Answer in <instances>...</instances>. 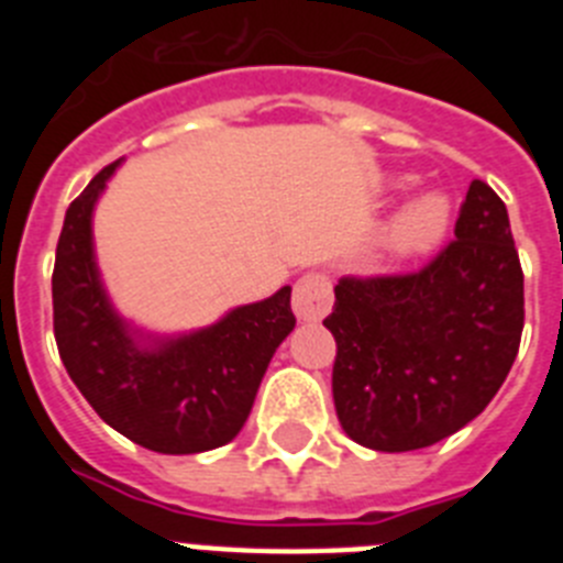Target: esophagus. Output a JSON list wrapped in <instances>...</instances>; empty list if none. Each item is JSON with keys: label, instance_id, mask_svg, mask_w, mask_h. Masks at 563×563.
I'll return each instance as SVG.
<instances>
[{"label": "esophagus", "instance_id": "obj_1", "mask_svg": "<svg viewBox=\"0 0 563 563\" xmlns=\"http://www.w3.org/2000/svg\"><path fill=\"white\" fill-rule=\"evenodd\" d=\"M332 307V282L324 273H307L292 290V312L298 321H318Z\"/></svg>", "mask_w": 563, "mask_h": 563}]
</instances>
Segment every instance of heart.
Instances as JSON below:
<instances>
[{
    "label": "heart",
    "instance_id": "1",
    "mask_svg": "<svg viewBox=\"0 0 563 563\" xmlns=\"http://www.w3.org/2000/svg\"><path fill=\"white\" fill-rule=\"evenodd\" d=\"M406 186V183H400ZM451 202L442 194H420L409 200L383 228L380 245L391 258H415L434 251L449 233Z\"/></svg>",
    "mask_w": 563,
    "mask_h": 563
}]
</instances>
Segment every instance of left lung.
<instances>
[{
  "instance_id": "obj_1",
  "label": "left lung",
  "mask_w": 563,
  "mask_h": 563,
  "mask_svg": "<svg viewBox=\"0 0 563 563\" xmlns=\"http://www.w3.org/2000/svg\"><path fill=\"white\" fill-rule=\"evenodd\" d=\"M454 242L406 276L341 278L332 397L346 437L372 451L429 449L494 400L519 352L525 276L505 202L474 180Z\"/></svg>"
}]
</instances>
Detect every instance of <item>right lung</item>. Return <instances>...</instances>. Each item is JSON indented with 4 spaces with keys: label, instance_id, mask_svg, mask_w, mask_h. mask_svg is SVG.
Returning a JSON list of instances; mask_svg holds the SVG:
<instances>
[{
    "label": "right lung",
    "instance_id": "right-lung-1",
    "mask_svg": "<svg viewBox=\"0 0 563 563\" xmlns=\"http://www.w3.org/2000/svg\"><path fill=\"white\" fill-rule=\"evenodd\" d=\"M121 161L69 202L53 271V330L67 375L107 426L157 454H202L242 431L278 343L296 327L290 287L211 327L154 335L114 310L92 213Z\"/></svg>",
    "mask_w": 563,
    "mask_h": 563
}]
</instances>
